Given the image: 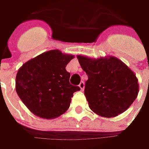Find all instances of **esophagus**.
Segmentation results:
<instances>
[{
    "instance_id": "esophagus-1",
    "label": "esophagus",
    "mask_w": 149,
    "mask_h": 149,
    "mask_svg": "<svg viewBox=\"0 0 149 149\" xmlns=\"http://www.w3.org/2000/svg\"><path fill=\"white\" fill-rule=\"evenodd\" d=\"M79 89L81 91H83L84 89V82H81V83L79 84Z\"/></svg>"
}]
</instances>
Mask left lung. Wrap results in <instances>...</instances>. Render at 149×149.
I'll use <instances>...</instances> for the list:
<instances>
[{"instance_id":"1","label":"left lung","mask_w":149,"mask_h":149,"mask_svg":"<svg viewBox=\"0 0 149 149\" xmlns=\"http://www.w3.org/2000/svg\"><path fill=\"white\" fill-rule=\"evenodd\" d=\"M77 59L88 75L84 95L90 109L104 118L116 117L127 110L139 91L134 72L112 55L95 59L78 54Z\"/></svg>"}]
</instances>
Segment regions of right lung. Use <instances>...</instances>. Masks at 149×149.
Here are the masks:
<instances>
[{"label": "right lung", "instance_id": "add662e5", "mask_svg": "<svg viewBox=\"0 0 149 149\" xmlns=\"http://www.w3.org/2000/svg\"><path fill=\"white\" fill-rule=\"evenodd\" d=\"M74 55L51 49L28 60L18 70L15 90L27 109L45 119L60 117L70 108L73 94L66 65Z\"/></svg>", "mask_w": 149, "mask_h": 149}]
</instances>
